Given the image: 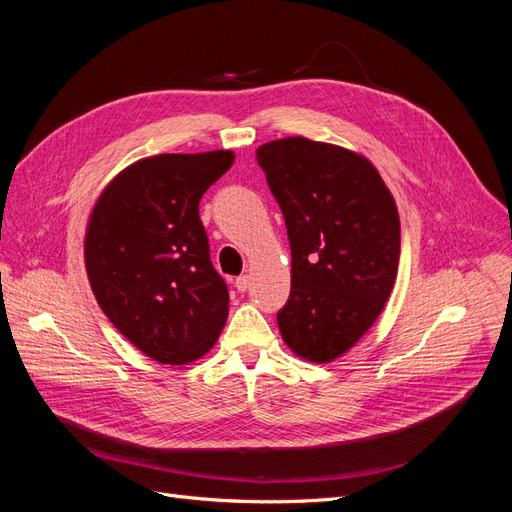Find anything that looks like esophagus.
Returning a JSON list of instances; mask_svg holds the SVG:
<instances>
[{
  "label": "esophagus",
  "mask_w": 512,
  "mask_h": 512,
  "mask_svg": "<svg viewBox=\"0 0 512 512\" xmlns=\"http://www.w3.org/2000/svg\"><path fill=\"white\" fill-rule=\"evenodd\" d=\"M235 286H237V290H239V292H245L247 288H250V277H247V275H241V277H237Z\"/></svg>",
  "instance_id": "obj_1"
}]
</instances>
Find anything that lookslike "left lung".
I'll return each mask as SVG.
<instances>
[{
  "label": "left lung",
  "mask_w": 512,
  "mask_h": 512,
  "mask_svg": "<svg viewBox=\"0 0 512 512\" xmlns=\"http://www.w3.org/2000/svg\"><path fill=\"white\" fill-rule=\"evenodd\" d=\"M292 252L286 346L309 363L346 354L378 320L399 267V213L378 168L346 147L288 136L256 149Z\"/></svg>",
  "instance_id": "1"
}]
</instances>
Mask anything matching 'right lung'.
Wrapping results in <instances>:
<instances>
[{
    "instance_id": "1",
    "label": "right lung",
    "mask_w": 512,
    "mask_h": 512,
    "mask_svg": "<svg viewBox=\"0 0 512 512\" xmlns=\"http://www.w3.org/2000/svg\"><path fill=\"white\" fill-rule=\"evenodd\" d=\"M235 153H160L123 168L89 213L85 269L113 327L149 359L205 356L228 318L198 203Z\"/></svg>"
}]
</instances>
